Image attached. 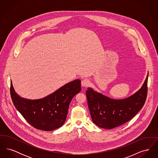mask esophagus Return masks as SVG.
<instances>
[{
	"mask_svg": "<svg viewBox=\"0 0 158 158\" xmlns=\"http://www.w3.org/2000/svg\"><path fill=\"white\" fill-rule=\"evenodd\" d=\"M81 84H82V86L83 87H87V86H88L89 85L90 82H89V81L88 79H83L82 81Z\"/></svg>",
	"mask_w": 158,
	"mask_h": 158,
	"instance_id": "obj_1",
	"label": "esophagus"
}]
</instances>
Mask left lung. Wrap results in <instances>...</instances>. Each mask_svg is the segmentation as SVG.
I'll return each instance as SVG.
<instances>
[{
  "label": "left lung",
  "mask_w": 158,
  "mask_h": 158,
  "mask_svg": "<svg viewBox=\"0 0 158 158\" xmlns=\"http://www.w3.org/2000/svg\"><path fill=\"white\" fill-rule=\"evenodd\" d=\"M149 73L142 87L127 98L116 99L88 88V105L94 123L102 128L111 129L126 123L143 106L147 97Z\"/></svg>",
  "instance_id": "obj_1"
}]
</instances>
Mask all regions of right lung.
<instances>
[{
  "label": "right lung",
  "mask_w": 158,
  "mask_h": 158,
  "mask_svg": "<svg viewBox=\"0 0 158 158\" xmlns=\"http://www.w3.org/2000/svg\"><path fill=\"white\" fill-rule=\"evenodd\" d=\"M81 82L80 79H76L44 98L29 99L15 92L11 81L10 95L16 110L32 126L53 131L64 124L72 98L81 90Z\"/></svg>",
  "instance_id": "obj_1"
}]
</instances>
